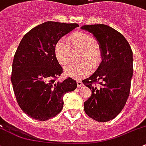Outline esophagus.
Masks as SVG:
<instances>
[{
    "mask_svg": "<svg viewBox=\"0 0 146 146\" xmlns=\"http://www.w3.org/2000/svg\"><path fill=\"white\" fill-rule=\"evenodd\" d=\"M77 85H78V87H82V86L83 85V84H82V82H81V81L78 80L77 81Z\"/></svg>",
    "mask_w": 146,
    "mask_h": 146,
    "instance_id": "1",
    "label": "esophagus"
}]
</instances>
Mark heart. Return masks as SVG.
<instances>
[{
	"label": "heart",
	"instance_id": "1",
	"mask_svg": "<svg viewBox=\"0 0 146 146\" xmlns=\"http://www.w3.org/2000/svg\"><path fill=\"white\" fill-rule=\"evenodd\" d=\"M67 41L69 46L65 41L60 40L56 42L54 48L55 59L61 66H64L70 62L71 50H81L79 57L80 62L70 64L64 69L67 76L80 79L90 74L92 67L96 68L99 66L102 61V51L92 35L75 32L68 36Z\"/></svg>",
	"mask_w": 146,
	"mask_h": 146
}]
</instances>
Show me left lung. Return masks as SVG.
<instances>
[{
	"mask_svg": "<svg viewBox=\"0 0 146 146\" xmlns=\"http://www.w3.org/2000/svg\"><path fill=\"white\" fill-rule=\"evenodd\" d=\"M102 51V61L90 78L82 80L92 95L84 103L86 114L94 120L108 122L122 111L128 99L133 75V52L126 38L105 24L84 25Z\"/></svg>",
	"mask_w": 146,
	"mask_h": 146,
	"instance_id": "left-lung-1",
	"label": "left lung"
}]
</instances>
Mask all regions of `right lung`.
<instances>
[{
  "label": "right lung",
  "mask_w": 146,
  "mask_h": 146,
  "mask_svg": "<svg viewBox=\"0 0 146 146\" xmlns=\"http://www.w3.org/2000/svg\"><path fill=\"white\" fill-rule=\"evenodd\" d=\"M78 27L46 21L26 33L18 46L12 63V87L20 108L33 119L45 121L59 114L63 96L77 87L70 78L57 80L63 68L55 59L54 48L61 37Z\"/></svg>",
  "instance_id": "add662e5"
}]
</instances>
